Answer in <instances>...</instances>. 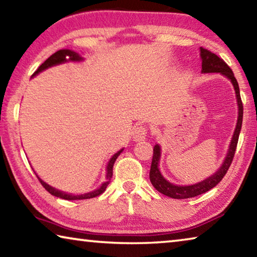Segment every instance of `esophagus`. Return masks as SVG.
<instances>
[{"label":"esophagus","instance_id":"esophagus-1","mask_svg":"<svg viewBox=\"0 0 257 257\" xmlns=\"http://www.w3.org/2000/svg\"><path fill=\"white\" fill-rule=\"evenodd\" d=\"M147 132H149V129H147L146 125H144V124L137 125V127L135 128V130H134V135H133L134 139L136 142L143 141V139H145L146 135H147Z\"/></svg>","mask_w":257,"mask_h":257}]
</instances>
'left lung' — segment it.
I'll return each mask as SVG.
<instances>
[{"label": "left lung", "instance_id": "8db88e82", "mask_svg": "<svg viewBox=\"0 0 257 257\" xmlns=\"http://www.w3.org/2000/svg\"><path fill=\"white\" fill-rule=\"evenodd\" d=\"M201 56H202V72L204 73L220 72L231 80L232 85L234 87V92H236L237 102H238V121H237L236 130H234L233 133L231 144H230L228 154L225 156V160L222 164V167H221L219 170L214 173V175L211 176L210 178H207V179H205L202 182H198L196 185L176 186L165 180L159 170L161 149L159 145L154 146L153 159H152L151 170H150V180L152 182V185L154 186V188L158 191H160L161 194L172 198H177V199H184V198L198 196V195L206 193V191L212 189L213 187H215L221 180L223 179V177L225 176V173H227L228 169L230 165H231V162L233 160L234 152H236L239 134H240L241 123H242V112H243L242 102L240 98V92H239L238 82L236 78H234L232 70L222 59L219 58L216 54L212 53L211 51L203 49V47H201Z\"/></svg>", "mask_w": 257, "mask_h": 257}]
</instances>
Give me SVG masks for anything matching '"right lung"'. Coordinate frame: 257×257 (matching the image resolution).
Segmentation results:
<instances>
[{
    "label": "right lung",
    "mask_w": 257,
    "mask_h": 257,
    "mask_svg": "<svg viewBox=\"0 0 257 257\" xmlns=\"http://www.w3.org/2000/svg\"><path fill=\"white\" fill-rule=\"evenodd\" d=\"M70 60V61H80L82 60L81 56L76 53L75 51L72 50H69V49H63V50H60L58 52H55L54 54H52L49 59H47L46 61H44L40 67H38V69L36 71H35L33 73V77L36 76L38 72H41L43 70H45V69L50 68L52 66H55V64H59V63H62V62H66V61ZM121 152H122V150L119 151L118 153H115L114 155L112 156L110 162H108L107 164V169H106V181L104 182V184H102V186L99 187L98 189L94 190V191H90V193H87V194H82V195H71V194H67V193H63V191H60L58 189L53 188V187H51L46 184V182L43 181L42 179H40L38 178V180L41 181L42 186L44 187V188L49 191V193L51 195H53V196H56V197H60V198H63V199H68V201H76V199H88V198H93V197H96L98 196V195H101L102 193H104L106 189L107 185L110 184L111 181V178H112V175H113V164H114L115 160L118 156L120 155Z\"/></svg>",
    "instance_id": "right-lung-1"
}]
</instances>
